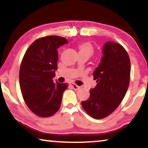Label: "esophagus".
Wrapping results in <instances>:
<instances>
[{
    "label": "esophagus",
    "mask_w": 148,
    "mask_h": 148,
    "mask_svg": "<svg viewBox=\"0 0 148 148\" xmlns=\"http://www.w3.org/2000/svg\"><path fill=\"white\" fill-rule=\"evenodd\" d=\"M70 85L73 87V88L74 90H79L80 88L79 86H77V84H75L74 83H70Z\"/></svg>",
    "instance_id": "esophagus-1"
}]
</instances>
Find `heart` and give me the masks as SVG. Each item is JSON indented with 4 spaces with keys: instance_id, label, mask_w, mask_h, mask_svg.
<instances>
[{
    "instance_id": "obj_1",
    "label": "heart",
    "mask_w": 148,
    "mask_h": 148,
    "mask_svg": "<svg viewBox=\"0 0 148 148\" xmlns=\"http://www.w3.org/2000/svg\"><path fill=\"white\" fill-rule=\"evenodd\" d=\"M78 49L79 51V54L86 55L89 58L91 57L95 53L93 45L90 42H83L78 45Z\"/></svg>"
}]
</instances>
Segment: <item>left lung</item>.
Listing matches in <instances>:
<instances>
[{"instance_id":"1","label":"left lung","mask_w":148,"mask_h":148,"mask_svg":"<svg viewBox=\"0 0 148 148\" xmlns=\"http://www.w3.org/2000/svg\"><path fill=\"white\" fill-rule=\"evenodd\" d=\"M101 63L94 71L96 87L90 97L82 101L86 112L96 119L106 117L114 112L125 95L130 77V60L120 44L107 42L103 46Z\"/></svg>"}]
</instances>
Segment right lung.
I'll return each instance as SVG.
<instances>
[{"label":"right lung","instance_id":"obj_1","mask_svg":"<svg viewBox=\"0 0 148 148\" xmlns=\"http://www.w3.org/2000/svg\"><path fill=\"white\" fill-rule=\"evenodd\" d=\"M68 43L64 38L49 36L30 45L22 60L19 73L22 95L32 112L41 117L53 115L60 108L67 83L53 82L58 69V48Z\"/></svg>","mask_w":148,"mask_h":148}]
</instances>
